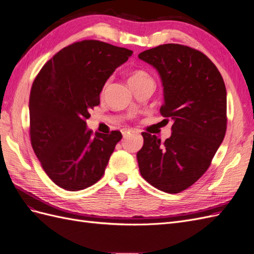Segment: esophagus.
<instances>
[{
    "mask_svg": "<svg viewBox=\"0 0 254 254\" xmlns=\"http://www.w3.org/2000/svg\"><path fill=\"white\" fill-rule=\"evenodd\" d=\"M132 132H133V130H131V129H123V131H122L123 136L124 137H127L130 133H132Z\"/></svg>",
    "mask_w": 254,
    "mask_h": 254,
    "instance_id": "esophagus-1",
    "label": "esophagus"
}]
</instances>
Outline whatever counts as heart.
I'll use <instances>...</instances> for the list:
<instances>
[{"mask_svg": "<svg viewBox=\"0 0 254 254\" xmlns=\"http://www.w3.org/2000/svg\"><path fill=\"white\" fill-rule=\"evenodd\" d=\"M151 79L150 76L142 70H134L129 75V83L136 82V81H142V80H147Z\"/></svg>", "mask_w": 254, "mask_h": 254, "instance_id": "heart-1", "label": "heart"}]
</instances>
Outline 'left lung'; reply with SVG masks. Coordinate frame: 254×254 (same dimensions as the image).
Here are the masks:
<instances>
[{
    "label": "left lung",
    "instance_id": "left-lung-1",
    "mask_svg": "<svg viewBox=\"0 0 254 254\" xmlns=\"http://www.w3.org/2000/svg\"><path fill=\"white\" fill-rule=\"evenodd\" d=\"M139 58L157 70L164 96L160 112L173 122L172 135L164 143L142 133L144 144L136 153L140 173L156 189L180 193L205 173L224 140L225 82L204 54L184 45H159Z\"/></svg>",
    "mask_w": 254,
    "mask_h": 254
}]
</instances>
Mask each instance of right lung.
I'll use <instances>...</instances> for the list:
<instances>
[{
	"label": "right lung",
	"instance_id": "1",
	"mask_svg": "<svg viewBox=\"0 0 254 254\" xmlns=\"http://www.w3.org/2000/svg\"><path fill=\"white\" fill-rule=\"evenodd\" d=\"M132 51L83 40L59 51L36 77L29 97L30 142L51 180L66 190H80L102 178L120 131L87 127L90 110L115 68Z\"/></svg>",
	"mask_w": 254,
	"mask_h": 254
}]
</instances>
